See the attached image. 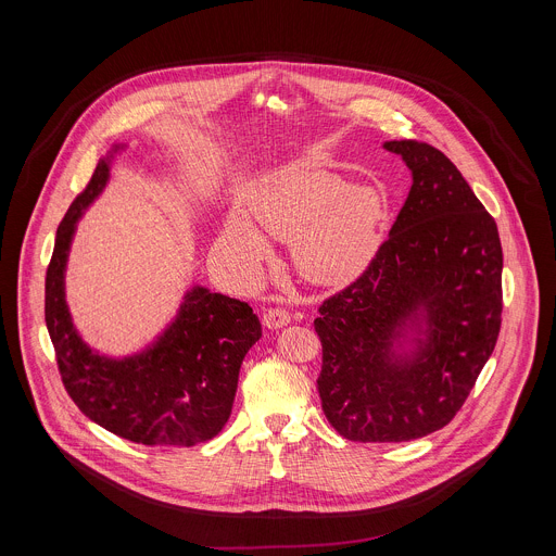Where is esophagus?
Returning <instances> with one entry per match:
<instances>
[{
	"mask_svg": "<svg viewBox=\"0 0 556 556\" xmlns=\"http://www.w3.org/2000/svg\"><path fill=\"white\" fill-rule=\"evenodd\" d=\"M288 324H290V314L283 307H268L264 312V326L266 328L277 330V328H283Z\"/></svg>",
	"mask_w": 556,
	"mask_h": 556,
	"instance_id": "esophagus-1",
	"label": "esophagus"
}]
</instances>
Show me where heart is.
<instances>
[{
	"label": "heart",
	"instance_id": "1",
	"mask_svg": "<svg viewBox=\"0 0 556 556\" xmlns=\"http://www.w3.org/2000/svg\"><path fill=\"white\" fill-rule=\"evenodd\" d=\"M387 217V195L374 185H352L324 167L288 169L253 193V223L242 211L226 217L217 249L242 279H257L270 257L262 229L290 240V257L301 277L319 286H345L376 257Z\"/></svg>",
	"mask_w": 556,
	"mask_h": 556
}]
</instances>
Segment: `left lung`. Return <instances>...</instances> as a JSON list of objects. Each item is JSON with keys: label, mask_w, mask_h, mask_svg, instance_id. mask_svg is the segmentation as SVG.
Segmentation results:
<instances>
[{"label": "left lung", "mask_w": 556, "mask_h": 556, "mask_svg": "<svg viewBox=\"0 0 556 556\" xmlns=\"http://www.w3.org/2000/svg\"><path fill=\"white\" fill-rule=\"evenodd\" d=\"M382 147L412 169L409 195L367 270L314 319L321 407L352 442H409L446 427L502 328L495 219L440 149Z\"/></svg>", "instance_id": "1"}]
</instances>
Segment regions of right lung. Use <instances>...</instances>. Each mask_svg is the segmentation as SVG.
<instances>
[{
    "label": "right lung",
    "instance_id": "obj_1",
    "mask_svg": "<svg viewBox=\"0 0 556 556\" xmlns=\"http://www.w3.org/2000/svg\"><path fill=\"white\" fill-rule=\"evenodd\" d=\"M101 157L88 187L56 228L46 273V326L59 374L74 405L118 438L147 446H195L226 425L240 367L260 341L262 324L247 301L193 286L172 326L147 350L110 358L78 337L65 303V264L78 217L110 180Z\"/></svg>",
    "mask_w": 556,
    "mask_h": 556
}]
</instances>
